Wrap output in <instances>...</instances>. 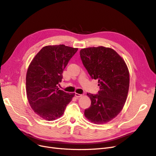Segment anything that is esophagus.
<instances>
[{
  "label": "esophagus",
  "mask_w": 156,
  "mask_h": 156,
  "mask_svg": "<svg viewBox=\"0 0 156 156\" xmlns=\"http://www.w3.org/2000/svg\"><path fill=\"white\" fill-rule=\"evenodd\" d=\"M75 96H76L77 98H80V97H82L83 96V94H77V93H75Z\"/></svg>",
  "instance_id": "34e87169"
}]
</instances>
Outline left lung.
I'll return each mask as SVG.
<instances>
[{
  "instance_id": "obj_1",
  "label": "left lung",
  "mask_w": 156,
  "mask_h": 156,
  "mask_svg": "<svg viewBox=\"0 0 156 156\" xmlns=\"http://www.w3.org/2000/svg\"><path fill=\"white\" fill-rule=\"evenodd\" d=\"M80 56L91 78L98 79L100 86L97 94L87 93L91 105L84 110V116L93 123H107L125 104L129 86L128 68L115 50L103 46L82 49Z\"/></svg>"
}]
</instances>
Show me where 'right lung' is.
Listing matches in <instances>:
<instances>
[{
    "label": "right lung",
    "instance_id": "add662e5",
    "mask_svg": "<svg viewBox=\"0 0 156 156\" xmlns=\"http://www.w3.org/2000/svg\"><path fill=\"white\" fill-rule=\"evenodd\" d=\"M64 45L44 47L33 58L26 77L27 95L33 111L42 119L51 121L64 114L74 94L59 90L62 73L77 51Z\"/></svg>",
    "mask_w": 156,
    "mask_h": 156
}]
</instances>
